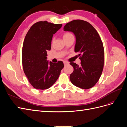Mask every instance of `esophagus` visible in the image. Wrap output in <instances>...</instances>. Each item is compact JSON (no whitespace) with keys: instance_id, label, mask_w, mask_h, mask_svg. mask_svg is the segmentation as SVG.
<instances>
[{"instance_id":"obj_1","label":"esophagus","mask_w":127,"mask_h":127,"mask_svg":"<svg viewBox=\"0 0 127 127\" xmlns=\"http://www.w3.org/2000/svg\"><path fill=\"white\" fill-rule=\"evenodd\" d=\"M64 66H66V65H68L69 64V63H68L67 61H64Z\"/></svg>"}]
</instances>
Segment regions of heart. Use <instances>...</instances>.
Wrapping results in <instances>:
<instances>
[{"instance_id": "obj_1", "label": "heart", "mask_w": 127, "mask_h": 127, "mask_svg": "<svg viewBox=\"0 0 127 127\" xmlns=\"http://www.w3.org/2000/svg\"><path fill=\"white\" fill-rule=\"evenodd\" d=\"M71 35V34L70 33H64V34L63 38H65V37H67V36H69V35Z\"/></svg>"}]
</instances>
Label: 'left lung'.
I'll return each instance as SVG.
<instances>
[{
    "label": "left lung",
    "mask_w": 127,
    "mask_h": 127,
    "mask_svg": "<svg viewBox=\"0 0 127 127\" xmlns=\"http://www.w3.org/2000/svg\"><path fill=\"white\" fill-rule=\"evenodd\" d=\"M64 30L74 34L75 52L79 53L81 61L80 66L70 63L74 68L70 75L71 82L83 89L93 87L100 78L104 61V50L100 36L91 24L80 20L68 23Z\"/></svg>",
    "instance_id": "8db88e82"
}]
</instances>
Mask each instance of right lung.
Returning <instances> with one entry per match:
<instances>
[{
    "instance_id": "add662e5",
    "label": "right lung",
    "mask_w": 127,
    "mask_h": 127,
    "mask_svg": "<svg viewBox=\"0 0 127 127\" xmlns=\"http://www.w3.org/2000/svg\"><path fill=\"white\" fill-rule=\"evenodd\" d=\"M61 26V24L38 22L25 36L22 49L23 67L29 82L36 89L45 90L52 86L64 67L63 61L53 64L47 57L53 34Z\"/></svg>"
}]
</instances>
